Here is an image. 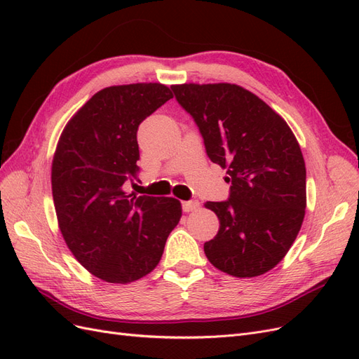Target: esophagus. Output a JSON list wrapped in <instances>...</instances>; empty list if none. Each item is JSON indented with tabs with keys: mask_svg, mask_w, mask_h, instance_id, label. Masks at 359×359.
<instances>
[{
	"mask_svg": "<svg viewBox=\"0 0 359 359\" xmlns=\"http://www.w3.org/2000/svg\"><path fill=\"white\" fill-rule=\"evenodd\" d=\"M199 206V203L198 202H191V201H189V202H182V210H184V212H190V211H194Z\"/></svg>",
	"mask_w": 359,
	"mask_h": 359,
	"instance_id": "1",
	"label": "esophagus"
}]
</instances>
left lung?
Instances as JSON below:
<instances>
[{
	"label": "left lung",
	"instance_id": "obj_1",
	"mask_svg": "<svg viewBox=\"0 0 359 359\" xmlns=\"http://www.w3.org/2000/svg\"><path fill=\"white\" fill-rule=\"evenodd\" d=\"M199 127L206 154L226 169L229 199L206 202L219 232L203 244L210 262L256 277L286 256L306 214V163L295 135L257 95L235 83L170 86Z\"/></svg>",
	"mask_w": 359,
	"mask_h": 359
}]
</instances>
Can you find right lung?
I'll use <instances>...</instances> for the list:
<instances>
[{"label":"right lung","mask_w":359,"mask_h":359,"mask_svg":"<svg viewBox=\"0 0 359 359\" xmlns=\"http://www.w3.org/2000/svg\"><path fill=\"white\" fill-rule=\"evenodd\" d=\"M172 97L161 83L107 86L73 115L53 154L52 196L64 241L107 283L149 274L181 219L180 201L124 190L139 172V124Z\"/></svg>","instance_id":"right-lung-1"}]
</instances>
